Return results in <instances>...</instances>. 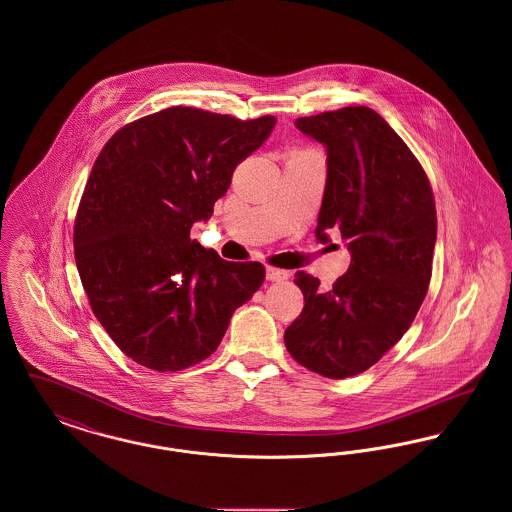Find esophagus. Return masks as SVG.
<instances>
[{
  "mask_svg": "<svg viewBox=\"0 0 512 512\" xmlns=\"http://www.w3.org/2000/svg\"><path fill=\"white\" fill-rule=\"evenodd\" d=\"M288 278H290V272H288V270L267 267L268 282H282V280H288Z\"/></svg>",
  "mask_w": 512,
  "mask_h": 512,
  "instance_id": "1",
  "label": "esophagus"
}]
</instances>
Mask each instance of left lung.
<instances>
[{"label": "left lung", "instance_id": "8db88e82", "mask_svg": "<svg viewBox=\"0 0 512 512\" xmlns=\"http://www.w3.org/2000/svg\"><path fill=\"white\" fill-rule=\"evenodd\" d=\"M295 126L326 147L315 236L328 244L338 230L351 265L332 290L295 274L305 307L284 341L299 365L341 380L378 363L409 330L432 276L436 205L413 151L376 111L343 107Z\"/></svg>", "mask_w": 512, "mask_h": 512}]
</instances>
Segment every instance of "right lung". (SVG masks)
Instances as JSON below:
<instances>
[{"label": "right lung", "instance_id": "right-lung-1", "mask_svg": "<svg viewBox=\"0 0 512 512\" xmlns=\"http://www.w3.org/2000/svg\"><path fill=\"white\" fill-rule=\"evenodd\" d=\"M276 117L240 121L169 107L121 128L94 163L74 222V259L92 311L122 353L159 372L207 359L265 280L190 240L232 172Z\"/></svg>", "mask_w": 512, "mask_h": 512}]
</instances>
